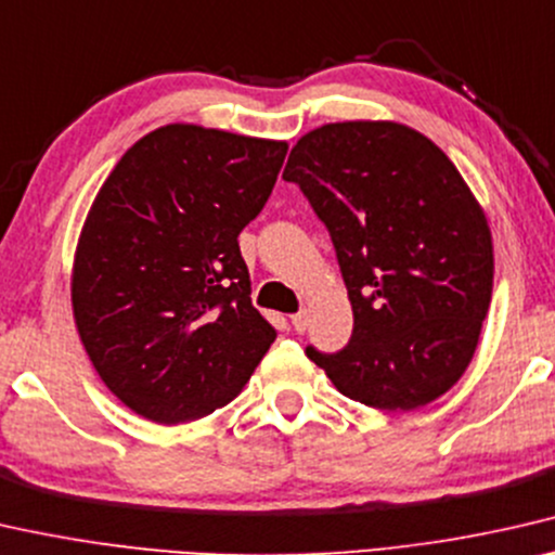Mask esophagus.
Returning <instances> with one entry per match:
<instances>
[{
  "mask_svg": "<svg viewBox=\"0 0 555 555\" xmlns=\"http://www.w3.org/2000/svg\"><path fill=\"white\" fill-rule=\"evenodd\" d=\"M292 326H294L296 331H299V334H304L306 326H309V313H306V311L294 313V317H292Z\"/></svg>",
  "mask_w": 555,
  "mask_h": 555,
  "instance_id": "34e87169",
  "label": "esophagus"
}]
</instances>
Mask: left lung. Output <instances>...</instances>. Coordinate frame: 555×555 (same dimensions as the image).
Masks as SVG:
<instances>
[{
	"label": "left lung",
	"instance_id": "left-lung-1",
	"mask_svg": "<svg viewBox=\"0 0 555 555\" xmlns=\"http://www.w3.org/2000/svg\"><path fill=\"white\" fill-rule=\"evenodd\" d=\"M349 288L344 351L306 349L338 391L382 411L436 401L466 374L493 292V238L461 171L421 131L353 119L317 127L288 154Z\"/></svg>",
	"mask_w": 555,
	"mask_h": 555
}]
</instances>
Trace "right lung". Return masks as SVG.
Here are the masks:
<instances>
[{
  "label": "right lung",
  "mask_w": 555,
  "mask_h": 555,
  "mask_svg": "<svg viewBox=\"0 0 555 555\" xmlns=\"http://www.w3.org/2000/svg\"><path fill=\"white\" fill-rule=\"evenodd\" d=\"M286 149L164 124L96 192L72 263L74 324L104 386L142 418L177 426L227 406L274 344L236 238Z\"/></svg>",
  "instance_id": "1"
}]
</instances>
